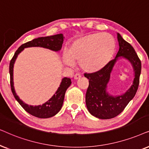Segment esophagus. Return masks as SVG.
Instances as JSON below:
<instances>
[{"mask_svg":"<svg viewBox=\"0 0 149 149\" xmlns=\"http://www.w3.org/2000/svg\"><path fill=\"white\" fill-rule=\"evenodd\" d=\"M81 77V74L80 73H76V74L74 75V79H76V80H77V79H78V78H80Z\"/></svg>","mask_w":149,"mask_h":149,"instance_id":"34e87169","label":"esophagus"}]
</instances>
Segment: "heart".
I'll use <instances>...</instances> for the list:
<instances>
[{
    "label": "heart",
    "mask_w": 149,
    "mask_h": 149,
    "mask_svg": "<svg viewBox=\"0 0 149 149\" xmlns=\"http://www.w3.org/2000/svg\"><path fill=\"white\" fill-rule=\"evenodd\" d=\"M116 43L108 33H96L87 35L75 40L69 47L68 52L63 56L68 65L73 61L80 62L83 70L95 72L108 65L114 53Z\"/></svg>",
    "instance_id": "b5f03b06"
}]
</instances>
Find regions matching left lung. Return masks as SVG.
<instances>
[{"label": "left lung", "mask_w": 149, "mask_h": 149, "mask_svg": "<svg viewBox=\"0 0 149 149\" xmlns=\"http://www.w3.org/2000/svg\"><path fill=\"white\" fill-rule=\"evenodd\" d=\"M119 50L116 58L111 60L104 68L95 72L84 73L89 80L86 93V105L88 112L101 119H110L116 117L125 108L129 102L134 97L138 88L141 73V61L130 43L125 41L120 34L117 35ZM123 56L130 60L135 71L133 85L125 93L118 97L110 96L105 91L110 73L118 57Z\"/></svg>", "instance_id": "8db88e82"}]
</instances>
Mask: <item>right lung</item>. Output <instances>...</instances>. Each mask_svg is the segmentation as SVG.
Segmentation results:
<instances>
[{"mask_svg": "<svg viewBox=\"0 0 149 149\" xmlns=\"http://www.w3.org/2000/svg\"><path fill=\"white\" fill-rule=\"evenodd\" d=\"M63 42V36L62 34H58L53 35V36H47L44 37H39L29 42L24 43L17 49L13 55V58L10 61L9 63V73H10V85L12 93L17 101V102L20 104V106L26 111L30 114L36 116L40 118H47L54 116L59 111L61 110L63 106V101L65 98V94L67 89L71 84V79L69 78H64L62 80L60 86L56 93L53 95L52 97L47 102L43 104L41 106H29L26 104L22 101L19 100V98L15 94L13 87V64L16 59L17 55L20 53L25 47H43L45 48L50 49L54 51L60 50L62 47Z\"/></svg>", "mask_w": 149, "mask_h": 149, "instance_id": "obj_1", "label": "right lung"}]
</instances>
